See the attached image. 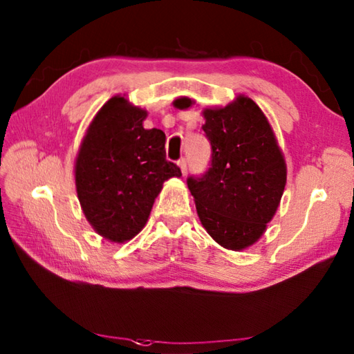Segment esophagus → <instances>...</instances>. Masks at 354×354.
<instances>
[{
	"label": "esophagus",
	"mask_w": 354,
	"mask_h": 354,
	"mask_svg": "<svg viewBox=\"0 0 354 354\" xmlns=\"http://www.w3.org/2000/svg\"><path fill=\"white\" fill-rule=\"evenodd\" d=\"M178 165H179V169H181L183 175H185V173H187V161H185V158H181V160L178 161Z\"/></svg>",
	"instance_id": "1"
}]
</instances>
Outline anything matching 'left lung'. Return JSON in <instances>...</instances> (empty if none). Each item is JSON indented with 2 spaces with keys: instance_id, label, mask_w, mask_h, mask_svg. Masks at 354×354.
I'll return each mask as SVG.
<instances>
[{
  "instance_id": "left-lung-1",
  "label": "left lung",
  "mask_w": 354,
  "mask_h": 354,
  "mask_svg": "<svg viewBox=\"0 0 354 354\" xmlns=\"http://www.w3.org/2000/svg\"><path fill=\"white\" fill-rule=\"evenodd\" d=\"M173 106L187 109L181 97ZM212 145V165L187 185L202 227L221 246L242 251L254 245L277 213L286 187L284 155L259 104L240 94L223 108L202 111Z\"/></svg>"
}]
</instances>
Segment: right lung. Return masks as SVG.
Returning a JSON list of instances; mask_svg holds the SVG:
<instances>
[{
  "instance_id": "right-lung-1",
  "label": "right lung",
  "mask_w": 354,
  "mask_h": 354,
  "mask_svg": "<svg viewBox=\"0 0 354 354\" xmlns=\"http://www.w3.org/2000/svg\"><path fill=\"white\" fill-rule=\"evenodd\" d=\"M147 111L124 95L103 104L74 162L82 212L97 234L124 243L145 228L164 181L183 175L165 160V133L145 129Z\"/></svg>"
}]
</instances>
